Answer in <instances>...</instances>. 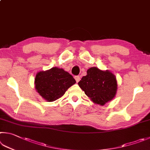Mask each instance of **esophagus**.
I'll list each match as a JSON object with an SVG mask.
<instances>
[{
  "label": "esophagus",
  "instance_id": "obj_1",
  "mask_svg": "<svg viewBox=\"0 0 150 150\" xmlns=\"http://www.w3.org/2000/svg\"><path fill=\"white\" fill-rule=\"evenodd\" d=\"M75 81H76V82H77V83H78L79 82V81H80V77H79V76H75Z\"/></svg>",
  "mask_w": 150,
  "mask_h": 150
}]
</instances>
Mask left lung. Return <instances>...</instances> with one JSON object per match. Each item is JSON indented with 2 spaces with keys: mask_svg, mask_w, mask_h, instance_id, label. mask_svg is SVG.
<instances>
[{
  "mask_svg": "<svg viewBox=\"0 0 150 150\" xmlns=\"http://www.w3.org/2000/svg\"><path fill=\"white\" fill-rule=\"evenodd\" d=\"M78 84L92 101L102 105L115 97L117 88L115 75L96 67L87 70V75L82 77Z\"/></svg>",
  "mask_w": 150,
  "mask_h": 150,
  "instance_id": "obj_1",
  "label": "left lung"
}]
</instances>
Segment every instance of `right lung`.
Here are the masks:
<instances>
[{"mask_svg": "<svg viewBox=\"0 0 150 150\" xmlns=\"http://www.w3.org/2000/svg\"><path fill=\"white\" fill-rule=\"evenodd\" d=\"M75 83L71 75L57 67L39 72L35 79V88L38 93L48 102L59 99Z\"/></svg>", "mask_w": 150, "mask_h": 150, "instance_id": "add662e5", "label": "right lung"}]
</instances>
